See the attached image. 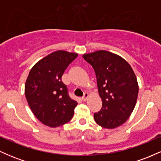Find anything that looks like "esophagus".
I'll return each instance as SVG.
<instances>
[{
  "mask_svg": "<svg viewBox=\"0 0 161 161\" xmlns=\"http://www.w3.org/2000/svg\"><path fill=\"white\" fill-rule=\"evenodd\" d=\"M88 97H89V95H88V92H85L84 95H83V97H82V100L83 101H86Z\"/></svg>",
  "mask_w": 161,
  "mask_h": 161,
  "instance_id": "esophagus-1",
  "label": "esophagus"
}]
</instances>
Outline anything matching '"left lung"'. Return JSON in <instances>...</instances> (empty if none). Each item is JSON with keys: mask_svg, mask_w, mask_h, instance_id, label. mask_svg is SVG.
Wrapping results in <instances>:
<instances>
[{"mask_svg": "<svg viewBox=\"0 0 161 161\" xmlns=\"http://www.w3.org/2000/svg\"><path fill=\"white\" fill-rule=\"evenodd\" d=\"M82 57L94 68L102 108L94 114L97 125L112 129L125 123L133 111L138 93L136 74L123 57L100 50Z\"/></svg>", "mask_w": 161, "mask_h": 161, "instance_id": "obj_1", "label": "left lung"}]
</instances>
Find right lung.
Here are the masks:
<instances>
[{"label": "right lung", "instance_id": "obj_1", "mask_svg": "<svg viewBox=\"0 0 161 161\" xmlns=\"http://www.w3.org/2000/svg\"><path fill=\"white\" fill-rule=\"evenodd\" d=\"M78 53L57 51L32 66L25 85V95L37 119L56 128L73 118L77 102L68 95L61 77Z\"/></svg>", "mask_w": 161, "mask_h": 161}]
</instances>
